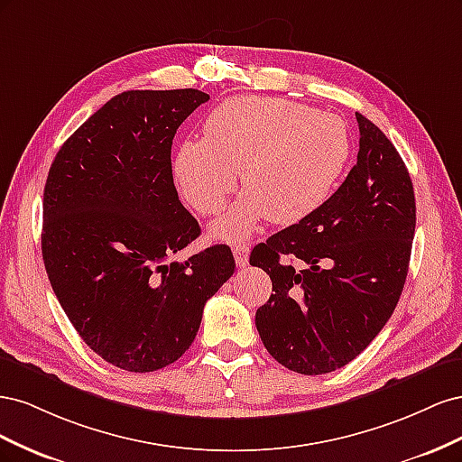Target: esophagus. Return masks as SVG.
Listing matches in <instances>:
<instances>
[{
    "mask_svg": "<svg viewBox=\"0 0 462 462\" xmlns=\"http://www.w3.org/2000/svg\"><path fill=\"white\" fill-rule=\"evenodd\" d=\"M248 254H250V248L248 245H235L233 246V256H235V263L239 265V268H246L248 265Z\"/></svg>",
    "mask_w": 462,
    "mask_h": 462,
    "instance_id": "34e87169",
    "label": "esophagus"
}]
</instances>
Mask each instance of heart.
<instances>
[{"label":"heart","mask_w":462,"mask_h":462,"mask_svg":"<svg viewBox=\"0 0 462 462\" xmlns=\"http://www.w3.org/2000/svg\"><path fill=\"white\" fill-rule=\"evenodd\" d=\"M351 158L346 123L279 97L236 96L212 109L202 141L180 143L173 173L202 216L227 202L241 171L245 197L214 226L221 241H243L258 223H297L324 204Z\"/></svg>","instance_id":"obj_1"}]
</instances>
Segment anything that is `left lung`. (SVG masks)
<instances>
[{
	"instance_id": "1",
	"label": "left lung",
	"mask_w": 462,
	"mask_h": 462,
	"mask_svg": "<svg viewBox=\"0 0 462 462\" xmlns=\"http://www.w3.org/2000/svg\"><path fill=\"white\" fill-rule=\"evenodd\" d=\"M356 165L316 212L250 253L273 295L256 310L268 353L319 375L343 368L393 314L416 227L411 175L389 138L356 114Z\"/></svg>"
}]
</instances>
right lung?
Instances as JSON below:
<instances>
[{"mask_svg": "<svg viewBox=\"0 0 462 462\" xmlns=\"http://www.w3.org/2000/svg\"><path fill=\"white\" fill-rule=\"evenodd\" d=\"M206 92L129 90L67 138L44 187L42 258L80 339L109 365L153 372L197 337L235 272L226 245L171 260L200 235L173 185L177 129Z\"/></svg>", "mask_w": 462, "mask_h": 462, "instance_id": "right-lung-1", "label": "right lung"}]
</instances>
